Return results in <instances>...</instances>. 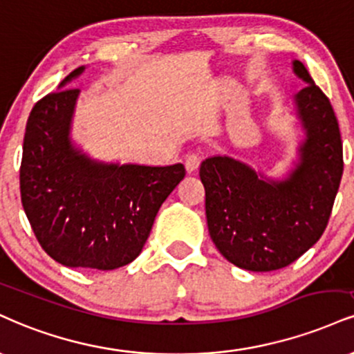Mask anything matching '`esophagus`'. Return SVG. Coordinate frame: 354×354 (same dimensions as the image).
I'll return each mask as SVG.
<instances>
[{
  "label": "esophagus",
  "instance_id": "1",
  "mask_svg": "<svg viewBox=\"0 0 354 354\" xmlns=\"http://www.w3.org/2000/svg\"><path fill=\"white\" fill-rule=\"evenodd\" d=\"M199 163H201V158H199L198 153H188L185 158V166L189 173L196 171L199 168Z\"/></svg>",
  "mask_w": 354,
  "mask_h": 354
}]
</instances>
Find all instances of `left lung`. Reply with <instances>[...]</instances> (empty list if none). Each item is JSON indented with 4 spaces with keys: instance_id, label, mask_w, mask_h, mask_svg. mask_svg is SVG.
<instances>
[{
    "instance_id": "obj_1",
    "label": "left lung",
    "mask_w": 354,
    "mask_h": 354,
    "mask_svg": "<svg viewBox=\"0 0 354 354\" xmlns=\"http://www.w3.org/2000/svg\"><path fill=\"white\" fill-rule=\"evenodd\" d=\"M293 71L306 82L295 97L306 140L290 178L267 183L229 156H212L199 168L211 239L245 270H279L304 255L325 232L342 181L335 110L304 64L295 61Z\"/></svg>"
}]
</instances>
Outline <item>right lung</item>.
<instances>
[{"instance_id": "1", "label": "right lung", "mask_w": 354, "mask_h": 354, "mask_svg": "<svg viewBox=\"0 0 354 354\" xmlns=\"http://www.w3.org/2000/svg\"><path fill=\"white\" fill-rule=\"evenodd\" d=\"M84 67L67 75L62 85ZM77 88L50 92L29 113L19 168L34 236L67 267L113 270L135 261L185 166L93 163L69 142Z\"/></svg>"}]
</instances>
